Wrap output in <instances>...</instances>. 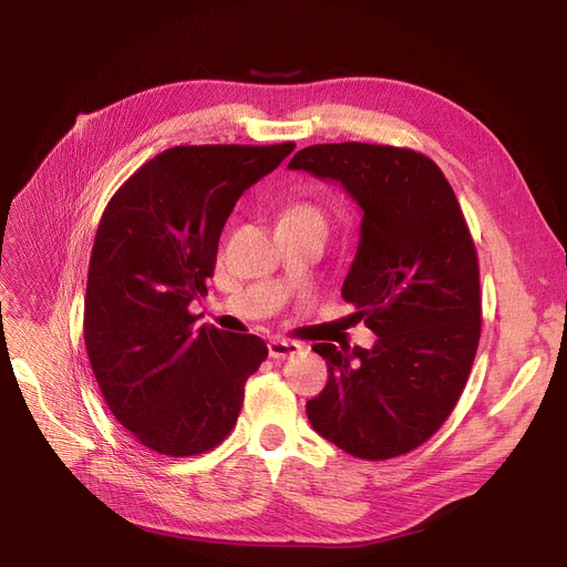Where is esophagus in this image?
Wrapping results in <instances>:
<instances>
[{"label":"esophagus","instance_id":"esophagus-1","mask_svg":"<svg viewBox=\"0 0 567 567\" xmlns=\"http://www.w3.org/2000/svg\"><path fill=\"white\" fill-rule=\"evenodd\" d=\"M269 357L271 359H288V357H296L300 354L302 346L296 340H286V338H274L269 340Z\"/></svg>","mask_w":567,"mask_h":567}]
</instances>
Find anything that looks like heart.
<instances>
[{"label":"heart","instance_id":"b5f03b06","mask_svg":"<svg viewBox=\"0 0 567 567\" xmlns=\"http://www.w3.org/2000/svg\"><path fill=\"white\" fill-rule=\"evenodd\" d=\"M281 219H302V221H319V225L326 227V217L323 210L315 203H307V200H298V203H290L288 208L281 213Z\"/></svg>","mask_w":567,"mask_h":567}]
</instances>
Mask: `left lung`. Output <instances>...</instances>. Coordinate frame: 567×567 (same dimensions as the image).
<instances>
[{"label":"left lung","instance_id":"obj_1","mask_svg":"<svg viewBox=\"0 0 567 567\" xmlns=\"http://www.w3.org/2000/svg\"><path fill=\"white\" fill-rule=\"evenodd\" d=\"M288 167L340 182L364 210L342 298L379 336L371 350L317 342L329 381L307 419L357 458L402 456L450 419L477 352L483 298L466 217L442 169L414 148L315 144Z\"/></svg>","mask_w":567,"mask_h":567}]
</instances>
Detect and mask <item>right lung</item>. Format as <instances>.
I'll return each instance as SVG.
<instances>
[{
    "label": "right lung",
    "mask_w": 567,
    "mask_h": 567,
    "mask_svg": "<svg viewBox=\"0 0 567 567\" xmlns=\"http://www.w3.org/2000/svg\"><path fill=\"white\" fill-rule=\"evenodd\" d=\"M296 148L173 146L144 163L101 215L84 296V346L111 414L165 456L210 452L236 425L267 359L252 333L200 326L219 234L236 200Z\"/></svg>",
    "instance_id": "add662e5"
}]
</instances>
